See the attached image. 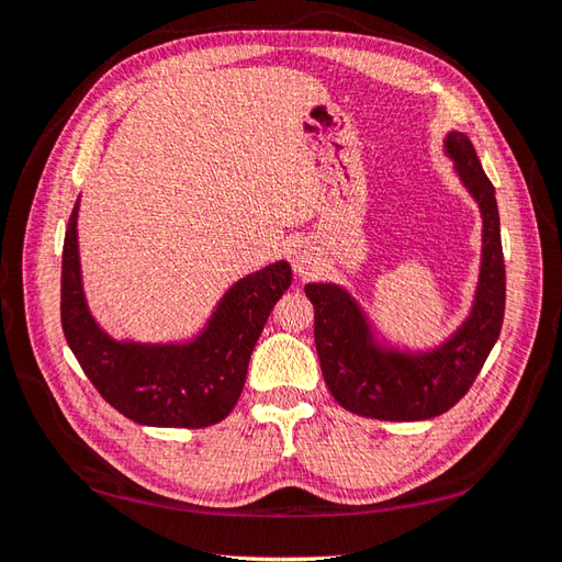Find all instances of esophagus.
<instances>
[{
  "mask_svg": "<svg viewBox=\"0 0 562 562\" xmlns=\"http://www.w3.org/2000/svg\"><path fill=\"white\" fill-rule=\"evenodd\" d=\"M318 268V254L312 241H296L292 246V270L296 274H302V278H306V274H312L314 270Z\"/></svg>",
  "mask_w": 562,
  "mask_h": 562,
  "instance_id": "esophagus-1",
  "label": "esophagus"
}]
</instances>
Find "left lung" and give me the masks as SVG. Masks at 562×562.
I'll use <instances>...</instances> for the list:
<instances>
[{"label":"left lung","mask_w":562,"mask_h":562,"mask_svg":"<svg viewBox=\"0 0 562 562\" xmlns=\"http://www.w3.org/2000/svg\"><path fill=\"white\" fill-rule=\"evenodd\" d=\"M445 154L483 220L481 272L471 312L432 348L389 340L355 296L336 282H308L314 340L326 384L345 411L376 420H429L453 408L479 376L505 318V260L495 188L471 139L451 130Z\"/></svg>","instance_id":"1"}]
</instances>
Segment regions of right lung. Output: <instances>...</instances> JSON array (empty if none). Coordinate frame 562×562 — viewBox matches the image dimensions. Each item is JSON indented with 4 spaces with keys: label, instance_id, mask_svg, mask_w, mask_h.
Segmentation results:
<instances>
[{
    "label": "right lung",
    "instance_id": "1",
    "mask_svg": "<svg viewBox=\"0 0 562 562\" xmlns=\"http://www.w3.org/2000/svg\"><path fill=\"white\" fill-rule=\"evenodd\" d=\"M79 198L63 250V330L83 374L117 413L149 427H207L241 396L262 326L292 284L288 260H274L222 294L198 333L183 340L113 338L93 318L79 260Z\"/></svg>",
    "mask_w": 562,
    "mask_h": 562
}]
</instances>
